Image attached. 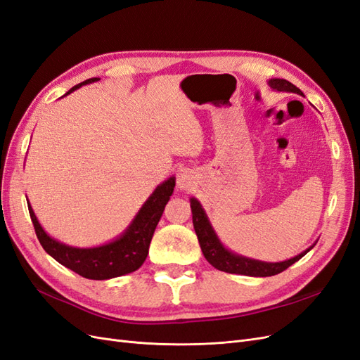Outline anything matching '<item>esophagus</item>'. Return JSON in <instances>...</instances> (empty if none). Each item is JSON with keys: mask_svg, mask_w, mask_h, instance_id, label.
<instances>
[{"mask_svg": "<svg viewBox=\"0 0 360 360\" xmlns=\"http://www.w3.org/2000/svg\"><path fill=\"white\" fill-rule=\"evenodd\" d=\"M195 177L191 169L188 168H181L177 172V186L180 191H189L193 186Z\"/></svg>", "mask_w": 360, "mask_h": 360, "instance_id": "obj_1", "label": "esophagus"}]
</instances>
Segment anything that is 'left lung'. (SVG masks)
I'll return each mask as SVG.
<instances>
[{
    "label": "left lung",
    "instance_id": "obj_1",
    "mask_svg": "<svg viewBox=\"0 0 360 360\" xmlns=\"http://www.w3.org/2000/svg\"><path fill=\"white\" fill-rule=\"evenodd\" d=\"M269 85L270 89L278 90V91H288V93H296L303 96V93L297 89V86L292 85L287 79H270ZM191 209H192V222H193L195 233H197L198 242L205 259L209 261L213 267H216L221 271H226V274L259 276V278L274 276L288 269L291 264L299 261L303 255H307L314 248L312 245L307 250H303L302 254L296 255L294 258H290L287 261H281V263H266V261H258V259L237 255L231 252V250H228L221 243L219 238H217L209 217H207L198 200L191 198Z\"/></svg>",
    "mask_w": 360,
    "mask_h": 360
}]
</instances>
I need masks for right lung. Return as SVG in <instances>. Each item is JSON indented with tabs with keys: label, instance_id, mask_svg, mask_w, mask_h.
Listing matches in <instances>:
<instances>
[{
	"label": "right lung",
	"instance_id": "1",
	"mask_svg": "<svg viewBox=\"0 0 360 360\" xmlns=\"http://www.w3.org/2000/svg\"><path fill=\"white\" fill-rule=\"evenodd\" d=\"M96 81H99V78L86 79L75 85L64 96L70 94L85 84ZM174 186H176V177H169L159 184L141 207L127 230L115 240L97 248H73L56 240L43 230L31 205H28V212L40 245L53 259H57L60 264L73 270L82 278L103 281L132 274L143 266L148 254L151 237H153L163 209L171 198Z\"/></svg>",
	"mask_w": 360,
	"mask_h": 360
}]
</instances>
